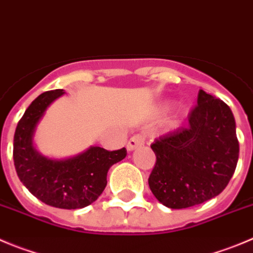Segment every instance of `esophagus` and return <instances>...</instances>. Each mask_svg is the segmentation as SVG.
Returning a JSON list of instances; mask_svg holds the SVG:
<instances>
[{
  "instance_id": "obj_1",
  "label": "esophagus",
  "mask_w": 253,
  "mask_h": 253,
  "mask_svg": "<svg viewBox=\"0 0 253 253\" xmlns=\"http://www.w3.org/2000/svg\"><path fill=\"white\" fill-rule=\"evenodd\" d=\"M144 141H145V138H144L141 134H136V135L131 136V138L129 139L128 144H126V149H128L129 151L135 150L139 146L144 145Z\"/></svg>"
}]
</instances>
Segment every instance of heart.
Segmentation results:
<instances>
[{
	"label": "heart",
	"mask_w": 253,
	"mask_h": 253,
	"mask_svg": "<svg viewBox=\"0 0 253 253\" xmlns=\"http://www.w3.org/2000/svg\"><path fill=\"white\" fill-rule=\"evenodd\" d=\"M170 105H171V103H170V102H164V103H163V104H161V109L167 110L168 108L170 107Z\"/></svg>",
	"instance_id": "1"
}]
</instances>
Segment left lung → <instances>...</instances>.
I'll use <instances>...</instances> for the list:
<instances>
[{"mask_svg":"<svg viewBox=\"0 0 253 253\" xmlns=\"http://www.w3.org/2000/svg\"><path fill=\"white\" fill-rule=\"evenodd\" d=\"M150 146L156 164L149 186L169 209L191 208L217 196L239 161L236 122L230 107L201 89L186 128L160 136Z\"/></svg>","mask_w":253,"mask_h":253,"instance_id":"8db88e82","label":"left lung"}]
</instances>
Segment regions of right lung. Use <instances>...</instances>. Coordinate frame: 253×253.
Masks as SVG:
<instances>
[{
  "instance_id": "add662e5",
  "label": "right lung",
  "mask_w": 253,
  "mask_h": 253,
  "mask_svg": "<svg viewBox=\"0 0 253 253\" xmlns=\"http://www.w3.org/2000/svg\"><path fill=\"white\" fill-rule=\"evenodd\" d=\"M63 89L38 95L17 124L13 138L14 168L21 182L38 200L58 209H83L94 203L107 186L108 170L126 156V149L108 151L100 146L63 159L49 158L37 150V126Z\"/></svg>"
}]
</instances>
